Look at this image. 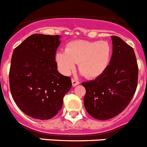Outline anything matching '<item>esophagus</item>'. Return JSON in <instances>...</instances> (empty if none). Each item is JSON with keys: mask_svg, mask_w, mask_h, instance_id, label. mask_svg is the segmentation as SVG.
<instances>
[{"mask_svg": "<svg viewBox=\"0 0 147 147\" xmlns=\"http://www.w3.org/2000/svg\"><path fill=\"white\" fill-rule=\"evenodd\" d=\"M71 82H72L73 87H75V86L78 85V84H79V82H78V81L75 80V79H72V80H71Z\"/></svg>", "mask_w": 147, "mask_h": 147, "instance_id": "obj_1", "label": "esophagus"}]
</instances>
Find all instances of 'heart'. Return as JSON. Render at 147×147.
Returning <instances> with one entry per match:
<instances>
[{"mask_svg": "<svg viewBox=\"0 0 147 147\" xmlns=\"http://www.w3.org/2000/svg\"><path fill=\"white\" fill-rule=\"evenodd\" d=\"M111 55V47L107 41L77 40L68 43L65 52H57L55 60L64 74H69L78 63L79 71L83 76L94 79L105 72Z\"/></svg>", "mask_w": 147, "mask_h": 147, "instance_id": "b5f03b06", "label": "heart"}]
</instances>
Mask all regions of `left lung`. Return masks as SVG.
I'll return each instance as SVG.
<instances>
[{
    "label": "left lung",
    "instance_id": "obj_1",
    "mask_svg": "<svg viewBox=\"0 0 147 147\" xmlns=\"http://www.w3.org/2000/svg\"><path fill=\"white\" fill-rule=\"evenodd\" d=\"M113 52L101 76L82 82L84 103L91 117L106 120L120 114L136 90L138 68L134 50L118 36H111Z\"/></svg>",
    "mask_w": 147,
    "mask_h": 147
}]
</instances>
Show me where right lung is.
I'll return each instance as SVG.
<instances>
[{
	"mask_svg": "<svg viewBox=\"0 0 147 147\" xmlns=\"http://www.w3.org/2000/svg\"><path fill=\"white\" fill-rule=\"evenodd\" d=\"M60 36L33 34L14 49L9 71L12 98L34 119H49L61 109L71 78L57 71L55 54Z\"/></svg>",
	"mask_w": 147,
	"mask_h": 147,
	"instance_id": "1",
	"label": "right lung"
}]
</instances>
